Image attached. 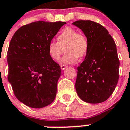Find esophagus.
<instances>
[{
	"label": "esophagus",
	"instance_id": "34e87169",
	"mask_svg": "<svg viewBox=\"0 0 130 130\" xmlns=\"http://www.w3.org/2000/svg\"><path fill=\"white\" fill-rule=\"evenodd\" d=\"M67 65H61V68L62 70H64V69H65V68H67Z\"/></svg>",
	"mask_w": 130,
	"mask_h": 130
}]
</instances>
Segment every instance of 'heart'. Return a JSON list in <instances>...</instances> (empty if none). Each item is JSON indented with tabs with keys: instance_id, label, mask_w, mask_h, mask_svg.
<instances>
[{
	"instance_id": "obj_1",
	"label": "heart",
	"mask_w": 130,
	"mask_h": 130,
	"mask_svg": "<svg viewBox=\"0 0 130 130\" xmlns=\"http://www.w3.org/2000/svg\"><path fill=\"white\" fill-rule=\"evenodd\" d=\"M65 47V55L61 60L63 64H71L83 57L88 50L87 38L71 27H65L57 36V41H51L47 46L48 55L53 60L57 61L63 53Z\"/></svg>"
}]
</instances>
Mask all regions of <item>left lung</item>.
<instances>
[{
    "mask_svg": "<svg viewBox=\"0 0 130 130\" xmlns=\"http://www.w3.org/2000/svg\"><path fill=\"white\" fill-rule=\"evenodd\" d=\"M73 25L82 29L89 45L85 60L77 67V93L87 103L105 102L119 79L120 61L116 43L107 29L94 21H77Z\"/></svg>",
    "mask_w": 130,
    "mask_h": 130,
    "instance_id": "1",
    "label": "left lung"
}]
</instances>
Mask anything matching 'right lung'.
<instances>
[{"instance_id": "right-lung-1", "label": "right lung", "mask_w": 130, "mask_h": 130, "mask_svg": "<svg viewBox=\"0 0 130 130\" xmlns=\"http://www.w3.org/2000/svg\"><path fill=\"white\" fill-rule=\"evenodd\" d=\"M65 22L39 21L19 28L7 52L8 80L14 95L32 108H42L54 101L61 67L49 57L48 43Z\"/></svg>"}]
</instances>
